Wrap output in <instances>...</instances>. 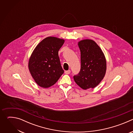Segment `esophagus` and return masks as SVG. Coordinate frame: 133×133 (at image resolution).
Instances as JSON below:
<instances>
[{
    "label": "esophagus",
    "mask_w": 133,
    "mask_h": 133,
    "mask_svg": "<svg viewBox=\"0 0 133 133\" xmlns=\"http://www.w3.org/2000/svg\"><path fill=\"white\" fill-rule=\"evenodd\" d=\"M65 73L66 74H69L70 73V70H66V71H65Z\"/></svg>",
    "instance_id": "1"
}]
</instances>
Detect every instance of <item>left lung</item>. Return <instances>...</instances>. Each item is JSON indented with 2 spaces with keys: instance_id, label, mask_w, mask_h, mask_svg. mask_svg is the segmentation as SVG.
<instances>
[{
  "instance_id": "8db88e82",
  "label": "left lung",
  "mask_w": 133,
  "mask_h": 133,
  "mask_svg": "<svg viewBox=\"0 0 133 133\" xmlns=\"http://www.w3.org/2000/svg\"><path fill=\"white\" fill-rule=\"evenodd\" d=\"M81 67L74 79L83 89L96 87L103 79L106 71V61L99 46L91 39L78 42Z\"/></svg>"
}]
</instances>
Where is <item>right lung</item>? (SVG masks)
Masks as SVG:
<instances>
[{
	"label": "right lung",
	"instance_id": "obj_1",
	"mask_svg": "<svg viewBox=\"0 0 133 133\" xmlns=\"http://www.w3.org/2000/svg\"><path fill=\"white\" fill-rule=\"evenodd\" d=\"M64 39L48 37L41 41L32 52L28 68L35 82L39 86L48 88L54 85L64 73L58 51Z\"/></svg>",
	"mask_w": 133,
	"mask_h": 133
}]
</instances>
